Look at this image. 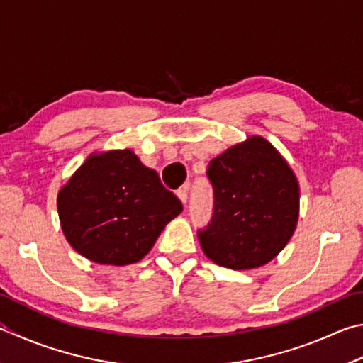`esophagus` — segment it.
Returning <instances> with one entry per match:
<instances>
[{
	"instance_id": "esophagus-1",
	"label": "esophagus",
	"mask_w": 363,
	"mask_h": 363,
	"mask_svg": "<svg viewBox=\"0 0 363 363\" xmlns=\"http://www.w3.org/2000/svg\"><path fill=\"white\" fill-rule=\"evenodd\" d=\"M176 195H177V199H179V200L182 201V204H186V203H187V200H189L187 186H186V187H182V189H179V190H177Z\"/></svg>"
}]
</instances>
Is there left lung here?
I'll list each match as a JSON object with an SVG mask.
<instances>
[{
  "instance_id": "1",
  "label": "left lung",
  "mask_w": 363,
  "mask_h": 363,
  "mask_svg": "<svg viewBox=\"0 0 363 363\" xmlns=\"http://www.w3.org/2000/svg\"><path fill=\"white\" fill-rule=\"evenodd\" d=\"M214 209L199 230L203 252L216 265L257 268L273 260L295 232L298 181L265 138L252 136L209 162Z\"/></svg>"
}]
</instances>
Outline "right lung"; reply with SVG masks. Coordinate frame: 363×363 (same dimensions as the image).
I'll use <instances>...</instances> for the list:
<instances>
[{"instance_id": "right-lung-1", "label": "right lung", "mask_w": 363, "mask_h": 363, "mask_svg": "<svg viewBox=\"0 0 363 363\" xmlns=\"http://www.w3.org/2000/svg\"><path fill=\"white\" fill-rule=\"evenodd\" d=\"M58 216L69 245L103 265H130L149 254L182 203L157 171L130 149L91 154L58 192Z\"/></svg>"}]
</instances>
